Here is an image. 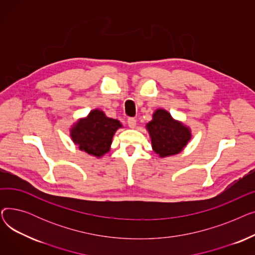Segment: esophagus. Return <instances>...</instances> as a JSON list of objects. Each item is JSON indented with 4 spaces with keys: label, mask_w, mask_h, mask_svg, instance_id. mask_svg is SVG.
I'll list each match as a JSON object with an SVG mask.
<instances>
[{
    "label": "esophagus",
    "mask_w": 255,
    "mask_h": 255,
    "mask_svg": "<svg viewBox=\"0 0 255 255\" xmlns=\"http://www.w3.org/2000/svg\"><path fill=\"white\" fill-rule=\"evenodd\" d=\"M127 123H128V126L130 128H135V126H136V120L134 118H128Z\"/></svg>",
    "instance_id": "1"
}]
</instances>
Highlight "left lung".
<instances>
[{
	"label": "left lung",
	"mask_w": 255,
	"mask_h": 255,
	"mask_svg": "<svg viewBox=\"0 0 255 255\" xmlns=\"http://www.w3.org/2000/svg\"><path fill=\"white\" fill-rule=\"evenodd\" d=\"M152 146L160 157H166L180 153L191 138L188 127L175 121L169 113L164 110H157L153 120L146 124Z\"/></svg>",
	"instance_id": "1"
}]
</instances>
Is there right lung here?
Returning a JSON list of instances; mask_svg holds the SVG:
<instances>
[{"mask_svg":"<svg viewBox=\"0 0 255 255\" xmlns=\"http://www.w3.org/2000/svg\"><path fill=\"white\" fill-rule=\"evenodd\" d=\"M120 127L122 125L118 120L107 118L103 112L95 110L74 125L71 137L82 151L101 157L110 151L113 136Z\"/></svg>","mask_w":255,"mask_h":255,"instance_id":"obj_1","label":"right lung"}]
</instances>
